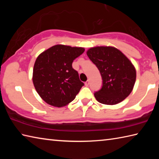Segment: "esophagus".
Segmentation results:
<instances>
[{
	"label": "esophagus",
	"instance_id": "obj_1",
	"mask_svg": "<svg viewBox=\"0 0 159 159\" xmlns=\"http://www.w3.org/2000/svg\"><path fill=\"white\" fill-rule=\"evenodd\" d=\"M89 83H90V81L88 80L87 81H86V82L85 83V86H88V85H89Z\"/></svg>",
	"mask_w": 159,
	"mask_h": 159
}]
</instances>
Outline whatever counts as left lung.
I'll return each mask as SVG.
<instances>
[{
    "instance_id": "left-lung-1",
    "label": "left lung",
    "mask_w": 159,
    "mask_h": 159,
    "mask_svg": "<svg viewBox=\"0 0 159 159\" xmlns=\"http://www.w3.org/2000/svg\"><path fill=\"white\" fill-rule=\"evenodd\" d=\"M87 55L102 78V88L94 93L97 100L108 105L124 100L133 90L136 80L135 68L128 58L111 46L91 48Z\"/></svg>"
}]
</instances>
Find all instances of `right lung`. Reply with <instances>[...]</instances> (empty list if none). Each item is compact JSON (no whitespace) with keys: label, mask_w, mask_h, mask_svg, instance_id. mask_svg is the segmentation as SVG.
<instances>
[{"label":"right lung","mask_w":159,"mask_h":159,"mask_svg":"<svg viewBox=\"0 0 159 159\" xmlns=\"http://www.w3.org/2000/svg\"><path fill=\"white\" fill-rule=\"evenodd\" d=\"M83 48L56 45L40 54L33 69V83L40 97L50 105L61 107L72 102L84 83L72 67Z\"/></svg>","instance_id":"right-lung-1"}]
</instances>
